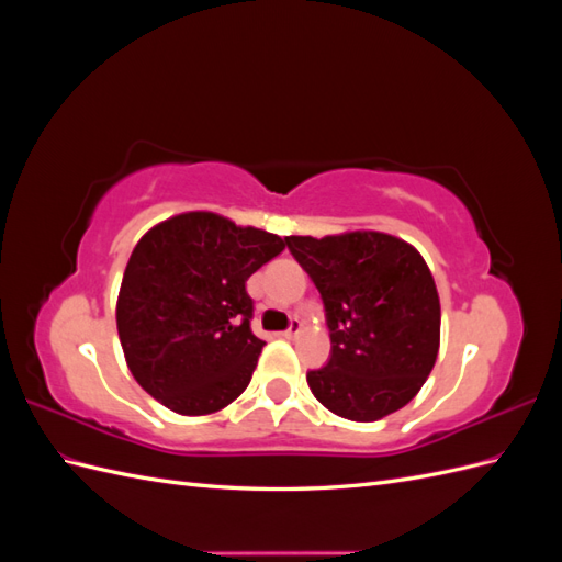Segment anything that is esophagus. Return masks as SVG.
I'll list each match as a JSON object with an SVG mask.
<instances>
[{
  "mask_svg": "<svg viewBox=\"0 0 562 562\" xmlns=\"http://www.w3.org/2000/svg\"><path fill=\"white\" fill-rule=\"evenodd\" d=\"M300 333H302V321L293 318V321H291V328H288V330L283 333V337H285V339H295Z\"/></svg>",
  "mask_w": 562,
  "mask_h": 562,
  "instance_id": "obj_1",
  "label": "esophagus"
}]
</instances>
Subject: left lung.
Segmentation results:
<instances>
[{
	"mask_svg": "<svg viewBox=\"0 0 562 562\" xmlns=\"http://www.w3.org/2000/svg\"><path fill=\"white\" fill-rule=\"evenodd\" d=\"M285 246L326 304L333 353L307 372L316 401L351 422L401 411L440 347V300L419 250L375 229L285 236Z\"/></svg>",
	"mask_w": 562,
	"mask_h": 562,
	"instance_id": "left-lung-1",
	"label": "left lung"
}]
</instances>
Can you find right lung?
Returning <instances> with one entry per match:
<instances>
[{
	"mask_svg": "<svg viewBox=\"0 0 562 562\" xmlns=\"http://www.w3.org/2000/svg\"><path fill=\"white\" fill-rule=\"evenodd\" d=\"M283 248L281 236L211 211L173 215L143 234L119 288L116 333L151 398L201 417L244 394L265 347L250 330L246 281Z\"/></svg>",
	"mask_w": 562,
	"mask_h": 562,
	"instance_id": "add662e5",
	"label": "right lung"
}]
</instances>
